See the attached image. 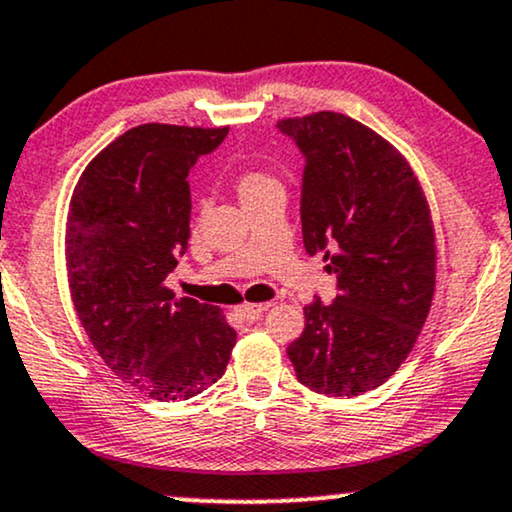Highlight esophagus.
I'll return each instance as SVG.
<instances>
[{
	"instance_id": "obj_1",
	"label": "esophagus",
	"mask_w": 512,
	"mask_h": 512,
	"mask_svg": "<svg viewBox=\"0 0 512 512\" xmlns=\"http://www.w3.org/2000/svg\"><path fill=\"white\" fill-rule=\"evenodd\" d=\"M269 307H271L269 302L267 304H243V307L238 309V312H241V316H243L245 321H257V319H262L264 312H267Z\"/></svg>"
}]
</instances>
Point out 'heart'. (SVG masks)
<instances>
[{
	"instance_id": "obj_1",
	"label": "heart",
	"mask_w": 512,
	"mask_h": 512,
	"mask_svg": "<svg viewBox=\"0 0 512 512\" xmlns=\"http://www.w3.org/2000/svg\"><path fill=\"white\" fill-rule=\"evenodd\" d=\"M234 189L238 193V198L243 200V205H248L269 196V193H283V184L267 170H260V167H245V170H241L234 177Z\"/></svg>"
}]
</instances>
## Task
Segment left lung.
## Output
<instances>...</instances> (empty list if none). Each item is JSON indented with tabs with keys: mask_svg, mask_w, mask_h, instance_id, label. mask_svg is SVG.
<instances>
[{
	"mask_svg": "<svg viewBox=\"0 0 512 512\" xmlns=\"http://www.w3.org/2000/svg\"><path fill=\"white\" fill-rule=\"evenodd\" d=\"M304 155L302 238L338 278L331 304L304 307L290 342L297 380L326 397L385 383L416 345L435 295V226L406 158L349 115L278 120Z\"/></svg>",
	"mask_w": 512,
	"mask_h": 512,
	"instance_id": "1",
	"label": "left lung"
}]
</instances>
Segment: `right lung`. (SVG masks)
<instances>
[{"mask_svg":"<svg viewBox=\"0 0 512 512\" xmlns=\"http://www.w3.org/2000/svg\"><path fill=\"white\" fill-rule=\"evenodd\" d=\"M229 127H132L77 181L66 226L68 286L84 333L118 378L158 401L217 383L236 331L212 304L174 300L165 278L189 248L191 167Z\"/></svg>","mask_w":512,"mask_h":512,"instance_id":"add662e5","label":"right lung"}]
</instances>
